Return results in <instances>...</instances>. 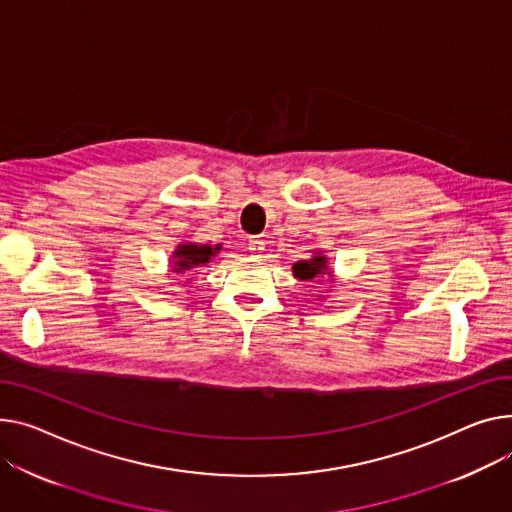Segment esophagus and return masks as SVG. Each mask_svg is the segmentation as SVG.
<instances>
[{
  "label": "esophagus",
  "mask_w": 512,
  "mask_h": 512,
  "mask_svg": "<svg viewBox=\"0 0 512 512\" xmlns=\"http://www.w3.org/2000/svg\"><path fill=\"white\" fill-rule=\"evenodd\" d=\"M263 249H265V241H263V238H259V236H251V238H249V251H251L253 255H259Z\"/></svg>",
  "instance_id": "34e87169"
}]
</instances>
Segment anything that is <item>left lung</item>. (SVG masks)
I'll use <instances>...</instances> for the list:
<instances>
[{
    "label": "left lung",
    "mask_w": 512,
    "mask_h": 512,
    "mask_svg": "<svg viewBox=\"0 0 512 512\" xmlns=\"http://www.w3.org/2000/svg\"><path fill=\"white\" fill-rule=\"evenodd\" d=\"M292 269H294V276L298 280H315L327 271V259L315 257L311 261H298V263H294Z\"/></svg>",
    "instance_id": "obj_1"
}]
</instances>
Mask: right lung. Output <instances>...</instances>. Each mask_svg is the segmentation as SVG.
Instances as JSON below:
<instances>
[{"instance_id":"obj_1","label":"right lung","mask_w":512,"mask_h":512,"mask_svg":"<svg viewBox=\"0 0 512 512\" xmlns=\"http://www.w3.org/2000/svg\"><path fill=\"white\" fill-rule=\"evenodd\" d=\"M220 251V245L216 249H212L210 245H181L175 251V269L177 274H183V271L191 269V267H201L210 263V259L214 257V253Z\"/></svg>"}]
</instances>
